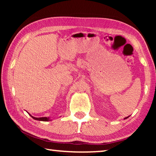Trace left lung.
<instances>
[{
    "mask_svg": "<svg viewBox=\"0 0 156 156\" xmlns=\"http://www.w3.org/2000/svg\"><path fill=\"white\" fill-rule=\"evenodd\" d=\"M129 117V116H128V117H126V118H125V119H126V118H128Z\"/></svg>",
    "mask_w": 156,
    "mask_h": 156,
    "instance_id": "8db88e82",
    "label": "left lung"
}]
</instances>
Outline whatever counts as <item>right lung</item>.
<instances>
[{
    "label": "right lung",
    "mask_w": 156,
    "mask_h": 156,
    "mask_svg": "<svg viewBox=\"0 0 156 156\" xmlns=\"http://www.w3.org/2000/svg\"><path fill=\"white\" fill-rule=\"evenodd\" d=\"M34 120H41V121H49V118H47V117H42V118H36V117H33L32 115H31Z\"/></svg>",
    "instance_id": "1"
}]
</instances>
